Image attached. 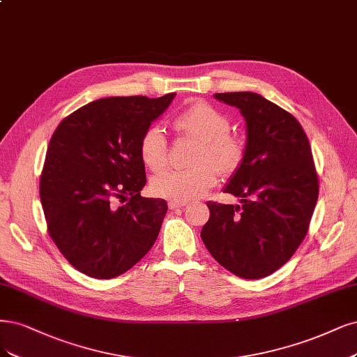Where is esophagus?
I'll return each instance as SVG.
<instances>
[{
  "label": "esophagus",
  "instance_id": "34e87169",
  "mask_svg": "<svg viewBox=\"0 0 357 357\" xmlns=\"http://www.w3.org/2000/svg\"><path fill=\"white\" fill-rule=\"evenodd\" d=\"M186 205H188L186 202H178V201H169L168 202L169 210H178V208H183V206H186Z\"/></svg>",
  "mask_w": 357,
  "mask_h": 357
}]
</instances>
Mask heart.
Instances as JSON below:
<instances>
[{
	"instance_id": "heart-1",
	"label": "heart",
	"mask_w": 357,
	"mask_h": 357,
	"mask_svg": "<svg viewBox=\"0 0 357 357\" xmlns=\"http://www.w3.org/2000/svg\"><path fill=\"white\" fill-rule=\"evenodd\" d=\"M178 134L199 140L192 156L196 167L169 169L152 178L151 190L159 198L186 202L205 195L221 176L235 174L245 158L243 142L230 134V119L214 106L196 102L183 109L173 119ZM143 164L151 171H161L168 161V142L161 127L144 130L139 143Z\"/></svg>"
}]
</instances>
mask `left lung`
<instances>
[{
	"mask_svg": "<svg viewBox=\"0 0 357 357\" xmlns=\"http://www.w3.org/2000/svg\"><path fill=\"white\" fill-rule=\"evenodd\" d=\"M247 122L245 158L226 193L241 205L206 202L201 238L229 272L260 279L284 266L303 242L319 195L312 147L300 122L251 91L215 93Z\"/></svg>",
	"mask_w": 357,
	"mask_h": 357,
	"instance_id": "left-lung-1",
	"label": "left lung"
}]
</instances>
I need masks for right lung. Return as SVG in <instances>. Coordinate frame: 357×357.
I'll list each match as a JSON object with an SVG mask.
<instances>
[{"mask_svg":"<svg viewBox=\"0 0 357 357\" xmlns=\"http://www.w3.org/2000/svg\"><path fill=\"white\" fill-rule=\"evenodd\" d=\"M174 96L94 100L53 132L40 198L48 233L81 273L116 278L155 243L168 206L164 199L140 195L146 173L139 143ZM118 200L125 204L118 206Z\"/></svg>","mask_w":357,"mask_h":357,"instance_id":"right-lung-1","label":"right lung"}]
</instances>
